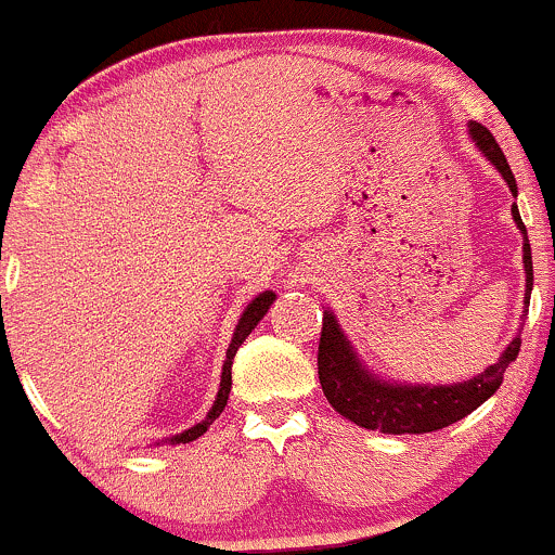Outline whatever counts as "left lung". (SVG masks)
<instances>
[{"instance_id":"1","label":"left lung","mask_w":555,"mask_h":555,"mask_svg":"<svg viewBox=\"0 0 555 555\" xmlns=\"http://www.w3.org/2000/svg\"><path fill=\"white\" fill-rule=\"evenodd\" d=\"M467 133L480 150L486 160L502 173V179L511 188L513 198L518 195L516 177H513L511 164H507L505 153L500 150L496 139L491 137L489 128L480 122L469 120ZM513 220L524 236V273H526V289L524 304L531 298V284H534V271H531V246L526 236V225L518 215V206L513 201ZM526 317V309H524ZM520 351V333L507 344L500 360L494 365L486 367L478 376L467 378V382L456 384H405V382H389V378L378 376L371 367L362 362L351 340L340 330L338 319L333 311H324L322 317V338H319V384H322L324 397L330 405L340 413L344 418L354 422L357 427L378 429L384 435H424L438 433V429L449 427L459 418L469 416L475 408L483 405L491 395L502 386L505 371L511 362H516Z\"/></svg>"}]
</instances>
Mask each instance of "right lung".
<instances>
[{"label": "right lung", "instance_id": "obj_1", "mask_svg": "<svg viewBox=\"0 0 555 555\" xmlns=\"http://www.w3.org/2000/svg\"><path fill=\"white\" fill-rule=\"evenodd\" d=\"M273 300H276V293H271V289H266V293H260V295H257V298L251 300V304L246 306V309H244L242 319H238V324H236V330H233L231 346H228V351H225V362H222L220 391H217V397H215V405L209 408V413H206V418H204V422L193 424V427H190V429H184V433H179V435H171V438L160 440V443H166V446L193 443V440H195V438H201V435H204L206 429L211 427V422H215V418L220 416L222 411H225V405H228V395H231V382H233V378H231L233 357H236L238 346L244 344V340H246V335H249L251 330H255L257 324H260V319L266 317L268 309H271V304H273ZM160 443H158V446H160Z\"/></svg>", "mask_w": 555, "mask_h": 555}]
</instances>
